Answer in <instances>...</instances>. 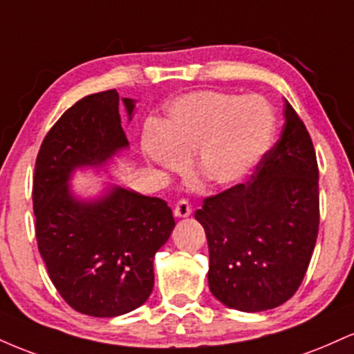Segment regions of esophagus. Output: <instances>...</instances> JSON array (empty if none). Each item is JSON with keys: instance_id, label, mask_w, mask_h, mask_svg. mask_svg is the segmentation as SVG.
<instances>
[{"instance_id": "obj_1", "label": "esophagus", "mask_w": 354, "mask_h": 354, "mask_svg": "<svg viewBox=\"0 0 354 354\" xmlns=\"http://www.w3.org/2000/svg\"><path fill=\"white\" fill-rule=\"evenodd\" d=\"M191 211H193V208H191L189 203L186 200H180L176 203V206H174L173 213L176 218H188L191 214Z\"/></svg>"}]
</instances>
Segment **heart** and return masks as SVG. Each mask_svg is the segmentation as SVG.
<instances>
[{
    "label": "heart",
    "instance_id": "heart-1",
    "mask_svg": "<svg viewBox=\"0 0 354 354\" xmlns=\"http://www.w3.org/2000/svg\"><path fill=\"white\" fill-rule=\"evenodd\" d=\"M276 135V113L266 98L223 91L185 95L166 111L160 129L149 128L141 146L163 174L194 168L206 181L228 186L241 181L268 153Z\"/></svg>",
    "mask_w": 354,
    "mask_h": 354
}]
</instances>
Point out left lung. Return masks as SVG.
Returning <instances> with one entry per match:
<instances>
[{
	"label": "left lung",
	"mask_w": 354,
	"mask_h": 354,
	"mask_svg": "<svg viewBox=\"0 0 354 354\" xmlns=\"http://www.w3.org/2000/svg\"><path fill=\"white\" fill-rule=\"evenodd\" d=\"M194 218L208 239V284L218 301L258 313L296 293L318 236L319 193L310 133L288 101L281 136L251 180L206 198Z\"/></svg>",
	"instance_id": "left-lung-1"
}]
</instances>
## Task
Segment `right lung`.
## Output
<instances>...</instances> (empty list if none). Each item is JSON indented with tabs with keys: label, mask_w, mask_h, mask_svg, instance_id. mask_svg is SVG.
<instances>
[{
	"label": "right lung",
	"mask_w": 354,
	"mask_h": 354,
	"mask_svg": "<svg viewBox=\"0 0 354 354\" xmlns=\"http://www.w3.org/2000/svg\"><path fill=\"white\" fill-rule=\"evenodd\" d=\"M120 101L131 121L135 100L116 89L84 96L44 136L35 166L38 250L50 279L73 310L113 318L140 308L154 284L153 258L174 228L161 198L109 185L93 200L71 189L76 169H104L129 146Z\"/></svg>",
	"instance_id": "add662e5"
}]
</instances>
